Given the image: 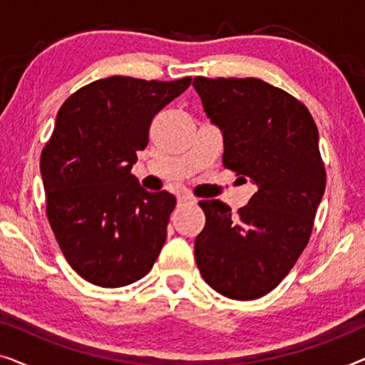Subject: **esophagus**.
<instances>
[{"instance_id":"1","label":"esophagus","mask_w":365,"mask_h":365,"mask_svg":"<svg viewBox=\"0 0 365 365\" xmlns=\"http://www.w3.org/2000/svg\"><path fill=\"white\" fill-rule=\"evenodd\" d=\"M178 202L179 204H194V202H196V197H194L192 194L184 192V194H179V196H178Z\"/></svg>"}]
</instances>
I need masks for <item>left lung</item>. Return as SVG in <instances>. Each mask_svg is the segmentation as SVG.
Instances as JSON below:
<instances>
[{"label":"left lung","mask_w":365,"mask_h":365,"mask_svg":"<svg viewBox=\"0 0 365 365\" xmlns=\"http://www.w3.org/2000/svg\"><path fill=\"white\" fill-rule=\"evenodd\" d=\"M204 111L224 138V168L257 191L236 216L219 199L201 201L206 226L194 242L201 276L236 301L271 292L311 237L326 168L309 109L257 78H194Z\"/></svg>","instance_id":"8db88e82"}]
</instances>
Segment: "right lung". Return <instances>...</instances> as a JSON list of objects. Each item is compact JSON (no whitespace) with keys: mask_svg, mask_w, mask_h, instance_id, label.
Wrapping results in <instances>:
<instances>
[{"mask_svg":"<svg viewBox=\"0 0 365 365\" xmlns=\"http://www.w3.org/2000/svg\"><path fill=\"white\" fill-rule=\"evenodd\" d=\"M191 76L98 79L59 108L41 153L46 216L69 266L99 287H123L151 271L176 197L149 192L131 174L153 118Z\"/></svg>","mask_w":365,"mask_h":365,"instance_id":"1","label":"right lung"}]
</instances>
